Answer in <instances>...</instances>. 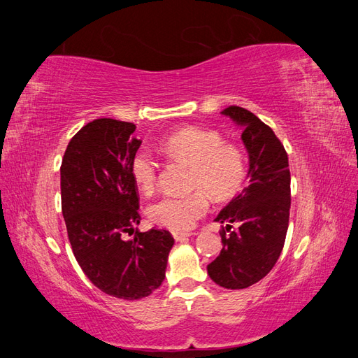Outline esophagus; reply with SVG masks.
<instances>
[{
    "label": "esophagus",
    "instance_id": "1",
    "mask_svg": "<svg viewBox=\"0 0 358 358\" xmlns=\"http://www.w3.org/2000/svg\"><path fill=\"white\" fill-rule=\"evenodd\" d=\"M173 237H175L176 242H183L191 237V233H173Z\"/></svg>",
    "mask_w": 358,
    "mask_h": 358
}]
</instances>
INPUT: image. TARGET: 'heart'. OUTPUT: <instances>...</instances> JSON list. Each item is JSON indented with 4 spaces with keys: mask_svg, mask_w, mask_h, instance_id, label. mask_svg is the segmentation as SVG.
I'll use <instances>...</instances> for the list:
<instances>
[{
    "mask_svg": "<svg viewBox=\"0 0 358 358\" xmlns=\"http://www.w3.org/2000/svg\"><path fill=\"white\" fill-rule=\"evenodd\" d=\"M161 149L191 166L189 185L200 188L188 196H166L150 206L148 213L154 224L173 231L188 230L209 208V196L222 201L241 189L246 178V159L241 148L224 143L220 131L187 125L169 134ZM159 164L146 149H138L129 159V175L136 187L148 194L157 185Z\"/></svg>",
    "mask_w": 358,
    "mask_h": 358,
    "instance_id": "1",
    "label": "heart"
}]
</instances>
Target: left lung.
Wrapping results in <instances>:
<instances>
[{"instance_id": "left-lung-1", "label": "left lung", "mask_w": 358, "mask_h": 358, "mask_svg": "<svg viewBox=\"0 0 358 358\" xmlns=\"http://www.w3.org/2000/svg\"><path fill=\"white\" fill-rule=\"evenodd\" d=\"M242 127L249 155L248 187L216 216L224 224L222 249L208 266L215 284L229 289L248 288L262 280L282 252L288 230L291 189L288 155L273 129L239 106L221 112ZM233 223L240 225L231 231ZM227 231H230L229 235Z\"/></svg>"}]
</instances>
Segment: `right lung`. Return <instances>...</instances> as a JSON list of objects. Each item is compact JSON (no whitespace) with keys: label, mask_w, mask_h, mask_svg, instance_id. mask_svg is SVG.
Here are the masks:
<instances>
[{"label":"right lung","mask_w":358,"mask_h":358,"mask_svg":"<svg viewBox=\"0 0 358 358\" xmlns=\"http://www.w3.org/2000/svg\"><path fill=\"white\" fill-rule=\"evenodd\" d=\"M136 125L95 119L70 140L61 164V204L73 254L103 292L124 300L152 294L166 278L175 239L138 231V194L129 159L142 145ZM125 232L134 234L125 241Z\"/></svg>","instance_id":"add662e5"}]
</instances>
